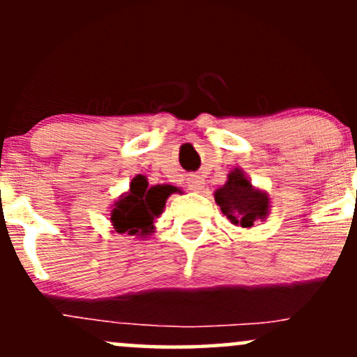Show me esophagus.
I'll return each mask as SVG.
<instances>
[{
  "mask_svg": "<svg viewBox=\"0 0 357 357\" xmlns=\"http://www.w3.org/2000/svg\"><path fill=\"white\" fill-rule=\"evenodd\" d=\"M204 179L202 178L199 174H191L190 178H188V188L192 191H202L204 190Z\"/></svg>",
  "mask_w": 357,
  "mask_h": 357,
  "instance_id": "34e87169",
  "label": "esophagus"
}]
</instances>
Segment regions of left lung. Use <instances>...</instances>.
I'll return each mask as SVG.
<instances>
[{"mask_svg":"<svg viewBox=\"0 0 357 357\" xmlns=\"http://www.w3.org/2000/svg\"><path fill=\"white\" fill-rule=\"evenodd\" d=\"M215 199L223 215L233 225L243 228L253 227V223L265 218L268 211L267 195L253 190L252 183L240 169L230 173L227 184L215 192Z\"/></svg>","mask_w":357,"mask_h":357,"instance_id":"8db88e82","label":"left lung"}]
</instances>
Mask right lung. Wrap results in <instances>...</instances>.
Here are the masks:
<instances>
[{"label":"right lung","instance_id":"obj_1","mask_svg":"<svg viewBox=\"0 0 357 357\" xmlns=\"http://www.w3.org/2000/svg\"><path fill=\"white\" fill-rule=\"evenodd\" d=\"M173 191H176L173 186L147 188L144 176H136L130 183V191L110 213L116 231L129 235H147L153 231L154 218L162 211L167 196Z\"/></svg>","mask_w":357,"mask_h":357}]
</instances>
